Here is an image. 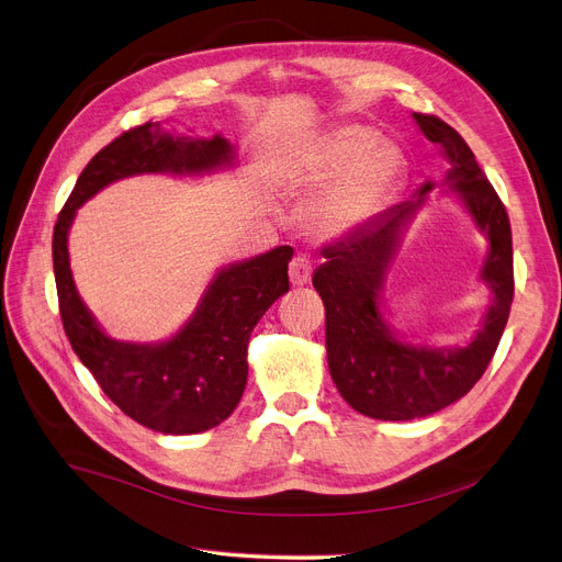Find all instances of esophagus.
<instances>
[{
	"instance_id": "esophagus-1",
	"label": "esophagus",
	"mask_w": 562,
	"mask_h": 562,
	"mask_svg": "<svg viewBox=\"0 0 562 562\" xmlns=\"http://www.w3.org/2000/svg\"><path fill=\"white\" fill-rule=\"evenodd\" d=\"M312 278V263L305 255H296L289 263V280L294 286H303L307 284Z\"/></svg>"
}]
</instances>
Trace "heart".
Instances as JSON below:
<instances>
[{
	"instance_id": "heart-1",
	"label": "heart",
	"mask_w": 562,
	"mask_h": 562,
	"mask_svg": "<svg viewBox=\"0 0 562 562\" xmlns=\"http://www.w3.org/2000/svg\"><path fill=\"white\" fill-rule=\"evenodd\" d=\"M400 175L397 149L374 128L347 124L326 133L303 167V181L322 186L303 211L307 232L337 240L368 227L393 200Z\"/></svg>"
}]
</instances>
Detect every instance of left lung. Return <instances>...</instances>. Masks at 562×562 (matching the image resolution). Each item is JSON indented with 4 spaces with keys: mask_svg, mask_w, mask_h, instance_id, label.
Listing matches in <instances>:
<instances>
[{
    "mask_svg": "<svg viewBox=\"0 0 562 562\" xmlns=\"http://www.w3.org/2000/svg\"><path fill=\"white\" fill-rule=\"evenodd\" d=\"M413 119L429 142L441 144V154L450 160V190L490 238L482 280L490 284L494 303L477 335L467 347L454 349L406 345L383 322L379 294L387 266L397 255L406 225L434 188L431 181L420 188L418 200L390 209L328 248L326 261L312 278L326 307L328 370L347 404L376 420L425 418L467 395L498 349L515 296L509 217L494 186L486 181L469 144L446 121L418 112Z\"/></svg>",
    "mask_w": 562,
    "mask_h": 562,
    "instance_id": "obj_1",
    "label": "left lung"
}]
</instances>
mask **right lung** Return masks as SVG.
<instances>
[{"label":"right lung","instance_id":"obj_1","mask_svg":"<svg viewBox=\"0 0 562 562\" xmlns=\"http://www.w3.org/2000/svg\"><path fill=\"white\" fill-rule=\"evenodd\" d=\"M232 162V144L190 139L144 124L95 154L59 211L53 263L59 314L72 351L103 393L135 423L160 434H198L232 416L248 381V341L263 312L289 291V246L232 263L209 284L190 322L160 345L108 337L78 296L68 229L78 206L116 179L151 172L202 175Z\"/></svg>","mask_w":562,"mask_h":562}]
</instances>
